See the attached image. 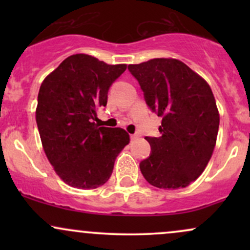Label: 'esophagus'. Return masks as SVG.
<instances>
[{"instance_id": "esophagus-1", "label": "esophagus", "mask_w": 250, "mask_h": 250, "mask_svg": "<svg viewBox=\"0 0 250 250\" xmlns=\"http://www.w3.org/2000/svg\"><path fill=\"white\" fill-rule=\"evenodd\" d=\"M140 137V134H133V135H130V139L131 140H136V139H139Z\"/></svg>"}]
</instances>
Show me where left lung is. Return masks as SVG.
I'll return each instance as SVG.
<instances>
[{
  "mask_svg": "<svg viewBox=\"0 0 250 250\" xmlns=\"http://www.w3.org/2000/svg\"><path fill=\"white\" fill-rule=\"evenodd\" d=\"M128 69L141 85L146 102L162 117L160 137L140 163L145 179L162 189L190 185L207 167L216 145L220 115L210 87L176 59H153Z\"/></svg>",
  "mask_w": 250,
  "mask_h": 250,
  "instance_id": "1",
  "label": "left lung"
}]
</instances>
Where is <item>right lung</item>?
<instances>
[{"instance_id":"1","label":"right lung","mask_w":250,"mask_h":250,"mask_svg":"<svg viewBox=\"0 0 250 250\" xmlns=\"http://www.w3.org/2000/svg\"><path fill=\"white\" fill-rule=\"evenodd\" d=\"M125 69L127 64H107L75 54L43 80L37 96V128L54 170L70 187L104 185L117 155L130 141L125 129L94 122L97 109L107 104L110 85Z\"/></svg>"}]
</instances>
